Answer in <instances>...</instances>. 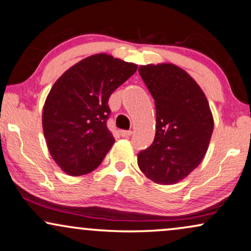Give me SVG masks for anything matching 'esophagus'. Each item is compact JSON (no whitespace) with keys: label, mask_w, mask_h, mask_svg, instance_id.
<instances>
[{"label":"esophagus","mask_w":251,"mask_h":251,"mask_svg":"<svg viewBox=\"0 0 251 251\" xmlns=\"http://www.w3.org/2000/svg\"><path fill=\"white\" fill-rule=\"evenodd\" d=\"M120 135L123 138H129L132 135V131H120Z\"/></svg>","instance_id":"34e87169"}]
</instances>
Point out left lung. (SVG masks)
<instances>
[{
	"label": "left lung",
	"mask_w": 251,
	"mask_h": 251,
	"mask_svg": "<svg viewBox=\"0 0 251 251\" xmlns=\"http://www.w3.org/2000/svg\"><path fill=\"white\" fill-rule=\"evenodd\" d=\"M155 100L153 144L138 154V166L157 184H175L204 158L214 122L204 91L184 69L173 63L139 67Z\"/></svg>",
	"instance_id": "left-lung-1"
}]
</instances>
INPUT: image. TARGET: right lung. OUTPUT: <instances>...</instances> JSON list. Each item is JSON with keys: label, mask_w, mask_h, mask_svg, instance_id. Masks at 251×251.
<instances>
[{"label": "right lung", "mask_w": 251, "mask_h": 251, "mask_svg": "<svg viewBox=\"0 0 251 251\" xmlns=\"http://www.w3.org/2000/svg\"><path fill=\"white\" fill-rule=\"evenodd\" d=\"M138 66L100 53L66 71L53 84L43 109V129L53 160L71 176L102 163L115 138L106 126L109 98Z\"/></svg>", "instance_id": "right-lung-1"}]
</instances>
